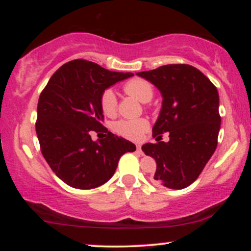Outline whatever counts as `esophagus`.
<instances>
[{
    "instance_id": "1",
    "label": "esophagus",
    "mask_w": 251,
    "mask_h": 251,
    "mask_svg": "<svg viewBox=\"0 0 251 251\" xmlns=\"http://www.w3.org/2000/svg\"><path fill=\"white\" fill-rule=\"evenodd\" d=\"M137 152H139L140 154H143V151H142V146H140V145H137Z\"/></svg>"
}]
</instances>
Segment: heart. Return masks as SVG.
I'll return each mask as SVG.
<instances>
[{"label":"heart","mask_w":251,"mask_h":251,"mask_svg":"<svg viewBox=\"0 0 251 251\" xmlns=\"http://www.w3.org/2000/svg\"><path fill=\"white\" fill-rule=\"evenodd\" d=\"M124 91L128 96L134 97L142 102H149L153 97V86L144 79H132L124 85ZM117 97L112 89H105L100 97V108L102 113L107 117H113L117 113ZM150 124L144 118L139 119H122L113 124V131L131 140H138L148 131Z\"/></svg>","instance_id":"1"}]
</instances>
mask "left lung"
I'll use <instances>...</instances> for the list:
<instances>
[{
	"mask_svg": "<svg viewBox=\"0 0 251 251\" xmlns=\"http://www.w3.org/2000/svg\"><path fill=\"white\" fill-rule=\"evenodd\" d=\"M137 74L153 83L163 96L162 111L152 128L157 143L142 148L157 163L152 179L169 189L186 188L197 179L217 148V88L200 70L185 63ZM165 131L169 132L168 143L161 142Z\"/></svg>",
	"mask_w": 251,
	"mask_h": 251,
	"instance_id": "8db88e82",
	"label": "left lung"
}]
</instances>
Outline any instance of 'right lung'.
Masks as SVG:
<instances>
[{
  "label": "right lung",
  "instance_id": "add662e5",
  "mask_svg": "<svg viewBox=\"0 0 251 251\" xmlns=\"http://www.w3.org/2000/svg\"><path fill=\"white\" fill-rule=\"evenodd\" d=\"M132 75L77 59L62 65L43 88L35 123L40 149L67 185L82 190L102 185L114 175L120 157L135 151L134 144L103 127L100 108L102 92ZM92 130L105 131V138L93 142Z\"/></svg>",
  "mask_w": 251,
  "mask_h": 251
}]
</instances>
